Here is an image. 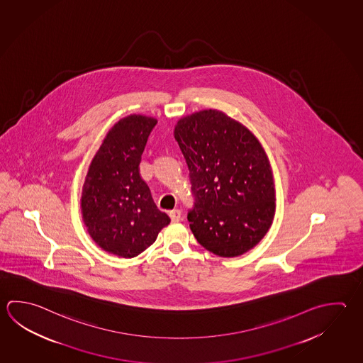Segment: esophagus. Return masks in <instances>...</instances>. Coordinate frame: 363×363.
Here are the masks:
<instances>
[{"instance_id": "esophagus-1", "label": "esophagus", "mask_w": 363, "mask_h": 363, "mask_svg": "<svg viewBox=\"0 0 363 363\" xmlns=\"http://www.w3.org/2000/svg\"><path fill=\"white\" fill-rule=\"evenodd\" d=\"M169 215H170V218H172V221H174V223H178V221H180V218H182V211L180 210H172Z\"/></svg>"}]
</instances>
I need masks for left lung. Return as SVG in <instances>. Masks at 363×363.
Here are the masks:
<instances>
[{
  "mask_svg": "<svg viewBox=\"0 0 363 363\" xmlns=\"http://www.w3.org/2000/svg\"><path fill=\"white\" fill-rule=\"evenodd\" d=\"M189 169L198 243L220 257L252 250L270 229L275 188L269 158L245 126L218 110L194 112L174 129Z\"/></svg>",
  "mask_w": 363,
  "mask_h": 363,
  "instance_id": "8db88e82",
  "label": "left lung"
}]
</instances>
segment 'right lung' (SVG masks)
Returning a JSON list of instances; mask_svg holds the SVG:
<instances>
[{
    "label": "right lung",
    "instance_id": "right-lung-1",
    "mask_svg": "<svg viewBox=\"0 0 363 363\" xmlns=\"http://www.w3.org/2000/svg\"><path fill=\"white\" fill-rule=\"evenodd\" d=\"M157 120L129 115L106 134L93 157L82 191L86 230L104 251L132 258L155 243L170 224L139 174L142 153Z\"/></svg>",
    "mask_w": 363,
    "mask_h": 363
}]
</instances>
